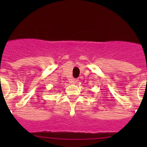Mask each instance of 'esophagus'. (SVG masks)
Segmentation results:
<instances>
[{"label": "esophagus", "instance_id": "34e87169", "mask_svg": "<svg viewBox=\"0 0 147 147\" xmlns=\"http://www.w3.org/2000/svg\"><path fill=\"white\" fill-rule=\"evenodd\" d=\"M78 82V80H73L72 81H71V82L74 83V84H75V83H76Z\"/></svg>", "mask_w": 147, "mask_h": 147}]
</instances>
